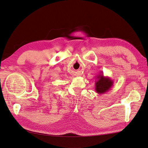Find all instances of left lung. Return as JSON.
<instances>
[{"label":"left lung","instance_id":"8db88e82","mask_svg":"<svg viewBox=\"0 0 148 148\" xmlns=\"http://www.w3.org/2000/svg\"><path fill=\"white\" fill-rule=\"evenodd\" d=\"M114 84V80L110 78L105 77L103 73L101 72L96 77V80L95 82V91L99 95L105 94L110 91L111 87Z\"/></svg>","mask_w":148,"mask_h":148}]
</instances>
